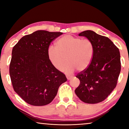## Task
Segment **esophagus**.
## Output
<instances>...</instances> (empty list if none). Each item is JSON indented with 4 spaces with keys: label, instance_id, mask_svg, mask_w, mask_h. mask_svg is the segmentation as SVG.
I'll use <instances>...</instances> for the list:
<instances>
[{
    "label": "esophagus",
    "instance_id": "1",
    "mask_svg": "<svg viewBox=\"0 0 129 129\" xmlns=\"http://www.w3.org/2000/svg\"><path fill=\"white\" fill-rule=\"evenodd\" d=\"M66 77H67V79L68 80H71V78H72V76H70V75H67V76H66Z\"/></svg>",
    "mask_w": 129,
    "mask_h": 129
}]
</instances>
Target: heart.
I'll return each mask as SVG.
<instances>
[{
  "instance_id": "heart-1",
  "label": "heart",
  "mask_w": 129,
  "mask_h": 129,
  "mask_svg": "<svg viewBox=\"0 0 129 129\" xmlns=\"http://www.w3.org/2000/svg\"><path fill=\"white\" fill-rule=\"evenodd\" d=\"M56 46L49 47L48 56L52 65L58 69L68 62L61 69L65 73H72L76 69L84 71L92 61L94 48L92 41L88 39L65 35L57 40Z\"/></svg>"
}]
</instances>
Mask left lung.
I'll return each mask as SVG.
<instances>
[{
  "instance_id": "obj_1",
  "label": "left lung",
  "mask_w": 129,
  "mask_h": 129,
  "mask_svg": "<svg viewBox=\"0 0 129 129\" xmlns=\"http://www.w3.org/2000/svg\"><path fill=\"white\" fill-rule=\"evenodd\" d=\"M78 36L92 41L94 52L89 66L76 76L80 84L75 93L85 103H99L105 100L117 85L121 68L119 49L108 38L93 30H85Z\"/></svg>"
}]
</instances>
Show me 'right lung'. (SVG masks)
Here are the masks:
<instances>
[{"label": "right lung", "mask_w": 129, "mask_h": 129, "mask_svg": "<svg viewBox=\"0 0 129 129\" xmlns=\"http://www.w3.org/2000/svg\"><path fill=\"white\" fill-rule=\"evenodd\" d=\"M62 34L36 30L23 36L13 48L11 80L15 92L28 104L51 103L59 86L67 81L66 76L52 65L48 56L50 44Z\"/></svg>", "instance_id": "add662e5"}]
</instances>
